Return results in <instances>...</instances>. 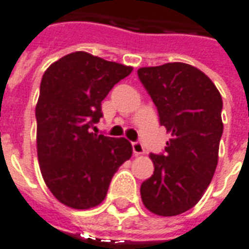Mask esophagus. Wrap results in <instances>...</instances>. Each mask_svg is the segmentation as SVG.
<instances>
[{
	"mask_svg": "<svg viewBox=\"0 0 249 249\" xmlns=\"http://www.w3.org/2000/svg\"><path fill=\"white\" fill-rule=\"evenodd\" d=\"M132 149H133V153H135L136 156H139V155H144V153H145L144 146H142V144H141V142H139V141L132 142Z\"/></svg>",
	"mask_w": 249,
	"mask_h": 249,
	"instance_id": "34e87169",
	"label": "esophagus"
}]
</instances>
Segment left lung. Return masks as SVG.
Returning <instances> with one entry per match:
<instances>
[{"label": "left lung", "mask_w": 249, "mask_h": 249, "mask_svg": "<svg viewBox=\"0 0 249 249\" xmlns=\"http://www.w3.org/2000/svg\"><path fill=\"white\" fill-rule=\"evenodd\" d=\"M137 74L171 135L164 153L149 155L155 171L141 184V198L152 213L176 216L198 203L213 178L223 100L207 74L184 62L140 68Z\"/></svg>", "instance_id": "left-lung-1"}]
</instances>
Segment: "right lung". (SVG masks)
Segmentation results:
<instances>
[{"label": "right lung", "instance_id": "obj_1", "mask_svg": "<svg viewBox=\"0 0 249 249\" xmlns=\"http://www.w3.org/2000/svg\"><path fill=\"white\" fill-rule=\"evenodd\" d=\"M132 71L74 52L53 62L42 76L36 105L37 156L46 187L66 207L98 205L114 173L132 156L124 137L90 132L103 117L101 101Z\"/></svg>", "mask_w": 249, "mask_h": 249}]
</instances>
